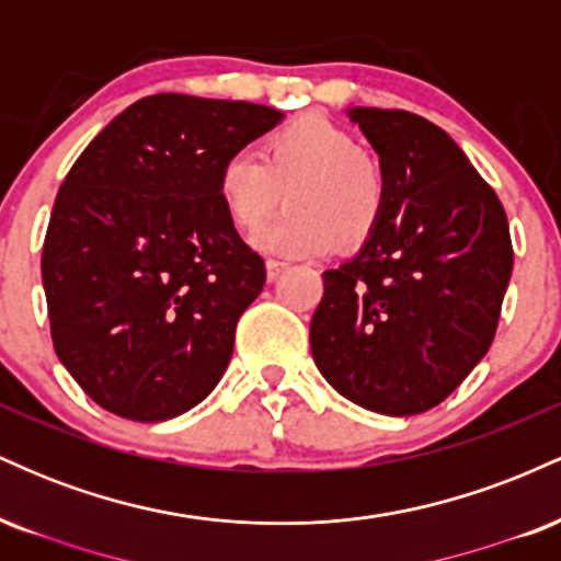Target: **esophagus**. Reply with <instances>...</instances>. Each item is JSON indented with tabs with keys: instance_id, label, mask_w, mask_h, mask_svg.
I'll return each instance as SVG.
<instances>
[{
	"instance_id": "34e87169",
	"label": "esophagus",
	"mask_w": 561,
	"mask_h": 561,
	"mask_svg": "<svg viewBox=\"0 0 561 561\" xmlns=\"http://www.w3.org/2000/svg\"><path fill=\"white\" fill-rule=\"evenodd\" d=\"M285 272H287V263H282V261H266V279H268V282H276Z\"/></svg>"
}]
</instances>
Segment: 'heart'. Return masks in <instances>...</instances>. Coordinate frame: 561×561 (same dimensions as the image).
Returning a JSON list of instances; mask_svg holds the SVG:
<instances>
[{"mask_svg":"<svg viewBox=\"0 0 561 561\" xmlns=\"http://www.w3.org/2000/svg\"><path fill=\"white\" fill-rule=\"evenodd\" d=\"M289 208L255 237L263 253L317 259L358 250L375 237L388 205L382 165L345 126L306 113L263 139L259 160L231 152L218 165L216 195L229 221L255 231L279 208Z\"/></svg>","mask_w":561,"mask_h":561,"instance_id":"b5f03b06","label":"heart"}]
</instances>
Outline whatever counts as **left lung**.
<instances>
[{"instance_id":"left-lung-1","label":"left lung","mask_w":561,"mask_h":561,"mask_svg":"<svg viewBox=\"0 0 561 561\" xmlns=\"http://www.w3.org/2000/svg\"><path fill=\"white\" fill-rule=\"evenodd\" d=\"M388 179L379 229L324 272L311 353L340 396L385 416L433 409L493 343L512 276L495 192L422 115L347 107Z\"/></svg>"}]
</instances>
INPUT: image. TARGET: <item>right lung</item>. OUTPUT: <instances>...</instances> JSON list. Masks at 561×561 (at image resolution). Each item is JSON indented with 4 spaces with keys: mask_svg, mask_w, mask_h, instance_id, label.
Here are the masks:
<instances>
[{
    "mask_svg": "<svg viewBox=\"0 0 561 561\" xmlns=\"http://www.w3.org/2000/svg\"><path fill=\"white\" fill-rule=\"evenodd\" d=\"M282 118L240 100L145 96L62 182L42 253L53 343L111 414L173 420L227 371L266 266L229 221L216 173Z\"/></svg>",
    "mask_w": 561,
    "mask_h": 561,
    "instance_id": "obj_1",
    "label": "right lung"
}]
</instances>
